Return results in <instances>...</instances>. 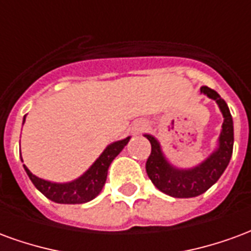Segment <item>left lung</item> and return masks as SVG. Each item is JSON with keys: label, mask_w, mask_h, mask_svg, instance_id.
I'll return each instance as SVG.
<instances>
[{"label": "left lung", "mask_w": 251, "mask_h": 251, "mask_svg": "<svg viewBox=\"0 0 251 251\" xmlns=\"http://www.w3.org/2000/svg\"><path fill=\"white\" fill-rule=\"evenodd\" d=\"M200 93L205 94L208 98L215 100L225 118L219 137V148L205 161L192 169L175 168L165 160L157 140L145 134L152 145V151L145 165L148 176L161 192L174 198H195L204 194L211 185H214L219 180L231 158L234 126L228 106L212 88L203 86L200 87Z\"/></svg>", "instance_id": "left-lung-1"}]
</instances>
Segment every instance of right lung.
<instances>
[{
  "instance_id": "obj_1",
  "label": "right lung",
  "mask_w": 251,
  "mask_h": 251,
  "mask_svg": "<svg viewBox=\"0 0 251 251\" xmlns=\"http://www.w3.org/2000/svg\"><path fill=\"white\" fill-rule=\"evenodd\" d=\"M129 140H130V137L110 144L109 147L104 149L103 153L99 156L98 160L90 167L87 172L71 183L57 184V183H51L47 180L39 179L24 165L25 172L29 176L30 181L35 184L36 188L39 189L46 198L55 203H60V204L87 203L94 198H97L99 192L102 191L104 183H106L107 169H109L110 164L120 154L121 151L129 142ZM21 161H23V158H21Z\"/></svg>"
}]
</instances>
